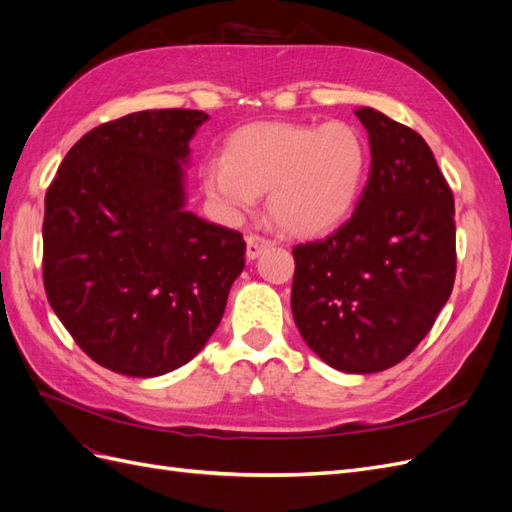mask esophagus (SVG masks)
<instances>
[{
  "mask_svg": "<svg viewBox=\"0 0 512 512\" xmlns=\"http://www.w3.org/2000/svg\"><path fill=\"white\" fill-rule=\"evenodd\" d=\"M245 243H247V258H250V260L258 258L262 252L267 250V247L273 245L271 239L262 237V235H247V237H245Z\"/></svg>",
  "mask_w": 512,
  "mask_h": 512,
  "instance_id": "esophagus-1",
  "label": "esophagus"
}]
</instances>
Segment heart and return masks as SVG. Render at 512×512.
<instances>
[{"instance_id": "1", "label": "heart", "mask_w": 512, "mask_h": 512, "mask_svg": "<svg viewBox=\"0 0 512 512\" xmlns=\"http://www.w3.org/2000/svg\"><path fill=\"white\" fill-rule=\"evenodd\" d=\"M369 147L350 121L254 123L232 134L224 160L205 168L209 196L228 213L269 192V213L294 235L342 222L361 196Z\"/></svg>"}]
</instances>
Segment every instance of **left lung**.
<instances>
[{
	"mask_svg": "<svg viewBox=\"0 0 512 512\" xmlns=\"http://www.w3.org/2000/svg\"><path fill=\"white\" fill-rule=\"evenodd\" d=\"M371 168L329 237L294 245L292 316L320 359L346 374L404 361L431 331L457 273L455 198L425 138L374 108Z\"/></svg>",
	"mask_w": 512,
	"mask_h": 512,
	"instance_id": "8db88e82",
	"label": "left lung"
}]
</instances>
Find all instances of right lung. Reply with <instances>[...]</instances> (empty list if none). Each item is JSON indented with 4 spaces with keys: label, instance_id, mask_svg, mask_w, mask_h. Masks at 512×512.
Returning <instances> with one entry per match:
<instances>
[{
    "label": "right lung",
    "instance_id": "obj_1",
    "mask_svg": "<svg viewBox=\"0 0 512 512\" xmlns=\"http://www.w3.org/2000/svg\"><path fill=\"white\" fill-rule=\"evenodd\" d=\"M207 119L160 108L106 121L46 190V299L89 359L117 374L153 378L192 361L245 267L241 232L183 209L181 162Z\"/></svg>",
    "mask_w": 512,
    "mask_h": 512
}]
</instances>
